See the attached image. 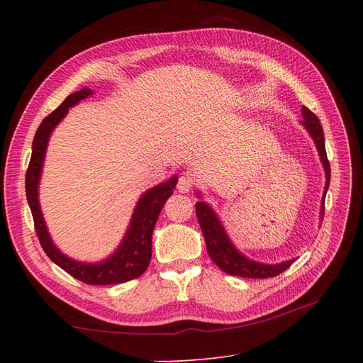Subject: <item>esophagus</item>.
I'll use <instances>...</instances> for the list:
<instances>
[{
  "mask_svg": "<svg viewBox=\"0 0 363 363\" xmlns=\"http://www.w3.org/2000/svg\"><path fill=\"white\" fill-rule=\"evenodd\" d=\"M191 189H194V181H191L189 176H181L179 181H177V190H179L181 194H189Z\"/></svg>",
  "mask_w": 363,
  "mask_h": 363,
  "instance_id": "34e87169",
  "label": "esophagus"
}]
</instances>
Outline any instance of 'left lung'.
I'll use <instances>...</instances> for the list:
<instances>
[{
	"instance_id": "left-lung-1",
	"label": "left lung",
	"mask_w": 363,
	"mask_h": 363,
	"mask_svg": "<svg viewBox=\"0 0 363 363\" xmlns=\"http://www.w3.org/2000/svg\"><path fill=\"white\" fill-rule=\"evenodd\" d=\"M301 125L306 128L307 133L312 137V140L317 146L318 156L325 168L326 174V184H325V194H323V201H321V211H320V218L323 220V215H325V198L326 191L329 189L330 182V165L326 156V146H325V135H323V128L318 117L312 113L307 107H303V120H301ZM198 198L199 194H196ZM196 207V217L199 221V226H201L207 252H209L211 259L217 264L223 272L230 274V276H240V277H252V279H267V277H273L285 272L295 259L281 262V264H262V262L251 260L246 257L235 248V245L230 242V238L226 233L225 226L220 221L217 212H215L212 207L206 201H198L195 204Z\"/></svg>"
}]
</instances>
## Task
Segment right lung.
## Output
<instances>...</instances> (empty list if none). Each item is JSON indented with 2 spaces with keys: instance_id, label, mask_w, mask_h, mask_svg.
Wrapping results in <instances>:
<instances>
[{
  "instance_id": "add662e5",
  "label": "right lung",
  "mask_w": 363,
  "mask_h": 363,
  "mask_svg": "<svg viewBox=\"0 0 363 363\" xmlns=\"http://www.w3.org/2000/svg\"><path fill=\"white\" fill-rule=\"evenodd\" d=\"M90 95H94V90L87 87L68 95L65 101L40 123V126H38L34 135L33 154H30L29 167L26 172V198L30 212H33L38 240H40L46 256L54 264L59 265L68 274L76 277V279L90 285L121 284L135 279V277L143 274L145 269L148 268L151 260L152 230L154 226H156L162 207H164L167 199L173 195V190L177 184V176H172L168 181L146 190L140 196V199L137 201L125 237H123L118 248L109 257L94 262V264H87V262H79L65 256L54 245L48 233V228L45 225L40 203H38V184H40L45 154L54 128L64 120L70 107L76 106L81 99H86Z\"/></svg>"
}]
</instances>
